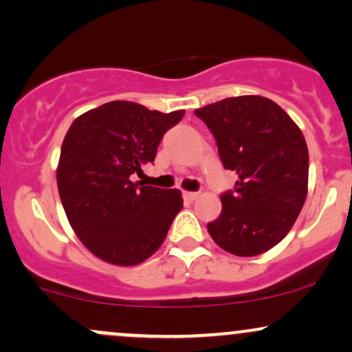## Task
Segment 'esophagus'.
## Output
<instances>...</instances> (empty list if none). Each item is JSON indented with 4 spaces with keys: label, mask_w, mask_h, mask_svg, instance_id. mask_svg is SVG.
Segmentation results:
<instances>
[{
    "label": "esophagus",
    "mask_w": 352,
    "mask_h": 352,
    "mask_svg": "<svg viewBox=\"0 0 352 352\" xmlns=\"http://www.w3.org/2000/svg\"><path fill=\"white\" fill-rule=\"evenodd\" d=\"M198 197H200V193H198V192H184V198H185V200H188V201L197 200Z\"/></svg>",
    "instance_id": "obj_1"
}]
</instances>
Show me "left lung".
Here are the masks:
<instances>
[{
  "mask_svg": "<svg viewBox=\"0 0 352 352\" xmlns=\"http://www.w3.org/2000/svg\"><path fill=\"white\" fill-rule=\"evenodd\" d=\"M195 114L214 135L224 168L239 177L221 193L210 236L234 256H259L285 238L303 208L308 147L302 131L277 103L256 95L217 101Z\"/></svg>",
  "mask_w": 352,
  "mask_h": 352,
  "instance_id": "1",
  "label": "left lung"
}]
</instances>
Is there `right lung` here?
Here are the masks:
<instances>
[{
    "label": "right lung",
    "instance_id": "obj_1",
    "mask_svg": "<svg viewBox=\"0 0 352 352\" xmlns=\"http://www.w3.org/2000/svg\"><path fill=\"white\" fill-rule=\"evenodd\" d=\"M185 111H151L109 101L72 122L57 167L58 195L75 234L114 265L151 257L184 206L179 190L146 187L133 175L154 162L164 134Z\"/></svg>",
    "mask_w": 352,
    "mask_h": 352
}]
</instances>
